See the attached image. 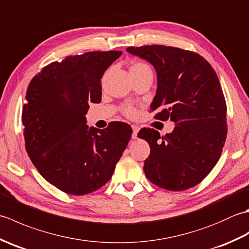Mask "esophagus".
Returning <instances> with one entry per match:
<instances>
[{
	"mask_svg": "<svg viewBox=\"0 0 249 249\" xmlns=\"http://www.w3.org/2000/svg\"><path fill=\"white\" fill-rule=\"evenodd\" d=\"M131 128H133V139H136L137 138V134H138V131H139V126H137V125H133L131 126Z\"/></svg>",
	"mask_w": 249,
	"mask_h": 249,
	"instance_id": "34e87169",
	"label": "esophagus"
}]
</instances>
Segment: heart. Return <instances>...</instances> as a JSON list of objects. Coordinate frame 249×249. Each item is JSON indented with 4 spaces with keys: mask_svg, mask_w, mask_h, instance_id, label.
Instances as JSON below:
<instances>
[{
    "mask_svg": "<svg viewBox=\"0 0 249 249\" xmlns=\"http://www.w3.org/2000/svg\"><path fill=\"white\" fill-rule=\"evenodd\" d=\"M143 68H150L144 63H135V64L131 65L130 71H138V70H143ZM124 113L127 116H134L136 114V109L131 106H128L124 109Z\"/></svg>",
    "mask_w": 249,
    "mask_h": 249,
    "instance_id": "1",
    "label": "heart"
}]
</instances>
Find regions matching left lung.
I'll list each match as a JSON object with an SVG mask.
<instances>
[{"mask_svg":"<svg viewBox=\"0 0 249 249\" xmlns=\"http://www.w3.org/2000/svg\"><path fill=\"white\" fill-rule=\"evenodd\" d=\"M126 51L155 68L157 89L151 110L157 111L155 119L176 124L163 137L153 128L138 133L151 147L143 166L146 178L174 192L196 186L217 163L227 137V106L217 75L193 51L161 45Z\"/></svg>","mask_w":249,"mask_h":249,"instance_id":"obj_1","label":"left lung"}]
</instances>
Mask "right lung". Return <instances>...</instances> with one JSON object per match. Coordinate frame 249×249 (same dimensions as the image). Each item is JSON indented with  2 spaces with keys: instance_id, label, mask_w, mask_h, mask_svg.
Here are the masks:
<instances>
[{
  "instance_id": "right-lung-1",
  "label": "right lung",
  "mask_w": 249,
  "mask_h": 249,
  "mask_svg": "<svg viewBox=\"0 0 249 249\" xmlns=\"http://www.w3.org/2000/svg\"><path fill=\"white\" fill-rule=\"evenodd\" d=\"M121 51L71 55L32 79L22 109L25 150L43 178L66 194L103 187L131 137L130 125L89 127V104L102 100V78Z\"/></svg>"
}]
</instances>
